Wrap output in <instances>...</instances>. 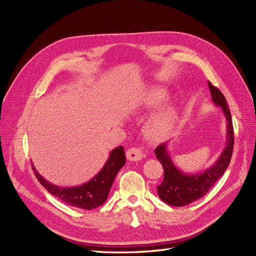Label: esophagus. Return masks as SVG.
<instances>
[{"label": "esophagus", "instance_id": "obj_1", "mask_svg": "<svg viewBox=\"0 0 256 256\" xmlns=\"http://www.w3.org/2000/svg\"><path fill=\"white\" fill-rule=\"evenodd\" d=\"M126 156H127V159L130 161H138L142 159L143 154H142V150L140 148H138V147H131V148L127 150Z\"/></svg>", "mask_w": 256, "mask_h": 256}]
</instances>
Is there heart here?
Here are the masks:
<instances>
[{
    "label": "heart",
    "instance_id": "obj_1",
    "mask_svg": "<svg viewBox=\"0 0 256 256\" xmlns=\"http://www.w3.org/2000/svg\"><path fill=\"white\" fill-rule=\"evenodd\" d=\"M168 99V94L162 90L154 88L138 100L136 108L156 106ZM177 120V112L174 109H166L154 114L145 125V134L152 140H160L173 130Z\"/></svg>",
    "mask_w": 256,
    "mask_h": 256
}]
</instances>
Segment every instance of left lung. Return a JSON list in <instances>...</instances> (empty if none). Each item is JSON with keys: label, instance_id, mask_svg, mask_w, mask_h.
Here are the masks:
<instances>
[{"label": "left lung", "instance_id": "1", "mask_svg": "<svg viewBox=\"0 0 256 256\" xmlns=\"http://www.w3.org/2000/svg\"><path fill=\"white\" fill-rule=\"evenodd\" d=\"M208 86L212 102L216 106H221L224 115H226L228 126L226 146L216 164L200 174H186L180 172L174 166L171 157L166 152V143L157 146L154 154L164 171V180L157 187L158 196L164 203L171 206H186L203 198L226 172L230 164L232 154H233L234 129L226 97L223 96L220 90L214 86L210 82H208Z\"/></svg>", "mask_w": 256, "mask_h": 256}]
</instances>
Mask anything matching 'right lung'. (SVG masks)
Listing matches in <instances>:
<instances>
[{"label":"right lung","instance_id":"1","mask_svg":"<svg viewBox=\"0 0 256 256\" xmlns=\"http://www.w3.org/2000/svg\"><path fill=\"white\" fill-rule=\"evenodd\" d=\"M126 164V156L124 152V147L118 146L111 152L110 157L106 162L104 166L102 168L95 177H92L88 182H85L78 187L62 188L58 186L52 184L38 173L33 166L35 176L37 177L44 187L47 189L51 194L56 196L64 203L76 207L90 210L102 205L109 196L112 184L115 180L116 174Z\"/></svg>","mask_w":256,"mask_h":256}]
</instances>
